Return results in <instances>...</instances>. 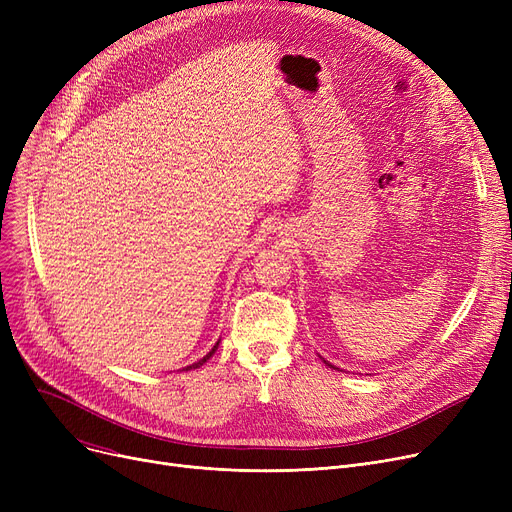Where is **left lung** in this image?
Masks as SVG:
<instances>
[{"label":"left lung","instance_id":"left-lung-1","mask_svg":"<svg viewBox=\"0 0 512 512\" xmlns=\"http://www.w3.org/2000/svg\"><path fill=\"white\" fill-rule=\"evenodd\" d=\"M324 363H328V361H324ZM328 367H332V369H336V367H334V365H330V363H328Z\"/></svg>","mask_w":512,"mask_h":512}]
</instances>
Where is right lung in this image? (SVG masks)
<instances>
[{
  "instance_id": "add662e5",
  "label": "right lung",
  "mask_w": 512,
  "mask_h": 512,
  "mask_svg": "<svg viewBox=\"0 0 512 512\" xmlns=\"http://www.w3.org/2000/svg\"><path fill=\"white\" fill-rule=\"evenodd\" d=\"M218 346H220V340H218V342H215V346L211 348V351H209V353H207V355H205L203 359H199L197 363H193V365H188V367H184V369L188 371V369H197V367H201V365H203V363H205V361H207V359H209V357H211V355H213L215 351H218Z\"/></svg>"
}]
</instances>
